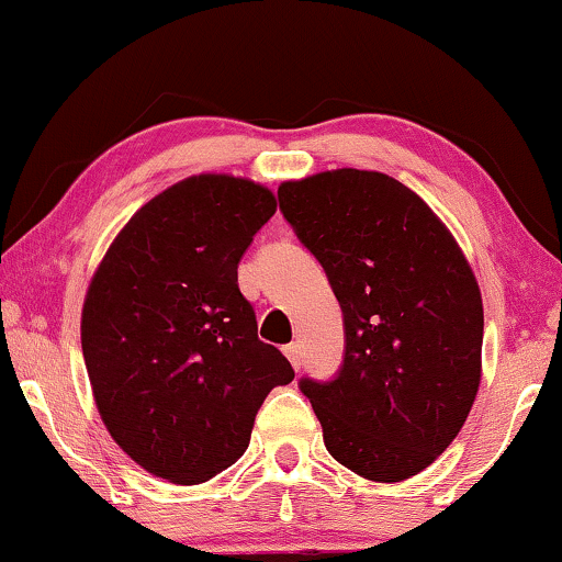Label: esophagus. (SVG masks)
<instances>
[{"label":"esophagus","instance_id":"obj_1","mask_svg":"<svg viewBox=\"0 0 562 562\" xmlns=\"http://www.w3.org/2000/svg\"><path fill=\"white\" fill-rule=\"evenodd\" d=\"M283 356H286V358H289V363H291V366H294V368H296V371H299V368H302V348H299V345H296V342H291V345H286V348H283Z\"/></svg>","mask_w":562,"mask_h":562}]
</instances>
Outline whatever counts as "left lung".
<instances>
[{"mask_svg":"<svg viewBox=\"0 0 562 562\" xmlns=\"http://www.w3.org/2000/svg\"><path fill=\"white\" fill-rule=\"evenodd\" d=\"M345 322L335 381L302 379L337 463L412 479L456 440L481 383L479 281L445 222L402 181L337 168L279 187Z\"/></svg>","mask_w":562,"mask_h":562,"instance_id":"left-lung-1","label":"left lung"}]
</instances>
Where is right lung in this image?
Wrapping results in <instances>:
<instances>
[{
    "label": "right lung",
    "instance_id": "right-lung-1",
    "mask_svg": "<svg viewBox=\"0 0 562 562\" xmlns=\"http://www.w3.org/2000/svg\"><path fill=\"white\" fill-rule=\"evenodd\" d=\"M273 212L256 181L189 176L130 217L91 276V394L112 440L158 479L194 486L233 465L268 391L294 381L237 289V263Z\"/></svg>",
    "mask_w": 562,
    "mask_h": 562
}]
</instances>
